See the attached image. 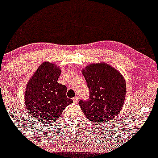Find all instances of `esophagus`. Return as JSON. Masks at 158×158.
I'll return each instance as SVG.
<instances>
[{"label": "esophagus", "mask_w": 158, "mask_h": 158, "mask_svg": "<svg viewBox=\"0 0 158 158\" xmlns=\"http://www.w3.org/2000/svg\"><path fill=\"white\" fill-rule=\"evenodd\" d=\"M73 101L74 103H78V102H79V98H78L77 96H76V97H74L73 98Z\"/></svg>", "instance_id": "1"}]
</instances>
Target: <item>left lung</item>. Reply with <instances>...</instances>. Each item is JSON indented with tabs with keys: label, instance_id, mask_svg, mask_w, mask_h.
I'll return each mask as SVG.
<instances>
[{
	"label": "left lung",
	"instance_id": "1",
	"mask_svg": "<svg viewBox=\"0 0 158 158\" xmlns=\"http://www.w3.org/2000/svg\"><path fill=\"white\" fill-rule=\"evenodd\" d=\"M89 90V99L79 105L92 122H105L116 116L122 109L126 96L123 76L105 63L90 64L82 71Z\"/></svg>",
	"mask_w": 158,
	"mask_h": 158
}]
</instances>
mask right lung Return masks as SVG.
Wrapping results in <instances>:
<instances>
[{
  "label": "right lung",
  "instance_id": "add662e5",
  "mask_svg": "<svg viewBox=\"0 0 158 158\" xmlns=\"http://www.w3.org/2000/svg\"><path fill=\"white\" fill-rule=\"evenodd\" d=\"M61 71L49 62L40 64L28 81L25 103L31 115L42 123H51L73 102L66 96L67 87L58 83Z\"/></svg>",
  "mask_w": 158,
  "mask_h": 158
}]
</instances>
